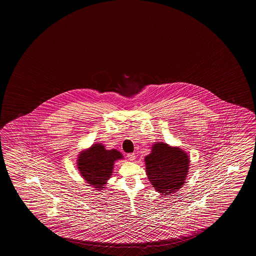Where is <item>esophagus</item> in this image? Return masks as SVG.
Here are the masks:
<instances>
[{"label": "esophagus", "instance_id": "esophagus-1", "mask_svg": "<svg viewBox=\"0 0 256 256\" xmlns=\"http://www.w3.org/2000/svg\"><path fill=\"white\" fill-rule=\"evenodd\" d=\"M126 156H128V158L130 160H134L136 159V154H128Z\"/></svg>", "mask_w": 256, "mask_h": 256}]
</instances>
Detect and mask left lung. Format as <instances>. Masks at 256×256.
Listing matches in <instances>:
<instances>
[{
    "mask_svg": "<svg viewBox=\"0 0 256 256\" xmlns=\"http://www.w3.org/2000/svg\"><path fill=\"white\" fill-rule=\"evenodd\" d=\"M144 160L147 176L157 192L166 196L182 188L188 172L189 159L180 148L156 142Z\"/></svg>",
    "mask_w": 256,
    "mask_h": 256,
    "instance_id": "8db88e82",
    "label": "left lung"
}]
</instances>
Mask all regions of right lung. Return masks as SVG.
<instances>
[{
    "label": "right lung",
    "instance_id": "obj_1",
    "mask_svg": "<svg viewBox=\"0 0 256 256\" xmlns=\"http://www.w3.org/2000/svg\"><path fill=\"white\" fill-rule=\"evenodd\" d=\"M122 157L117 150H105L102 144H96L88 151L80 154L78 166L81 176L88 184L97 190H102L112 173L114 162L122 159Z\"/></svg>",
    "mask_w": 256,
    "mask_h": 256
}]
</instances>
